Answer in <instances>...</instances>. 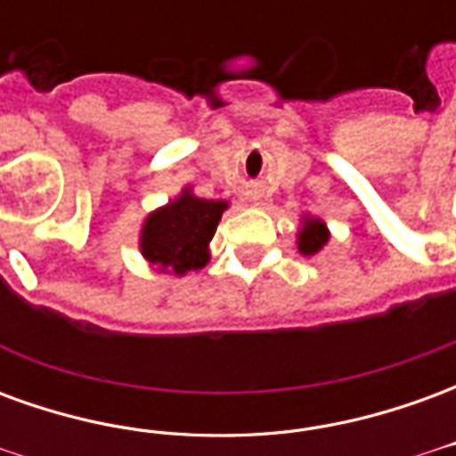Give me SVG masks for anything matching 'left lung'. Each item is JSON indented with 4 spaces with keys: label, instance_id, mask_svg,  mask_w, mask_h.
<instances>
[{
    "label": "left lung",
    "instance_id": "8db88e82",
    "mask_svg": "<svg viewBox=\"0 0 456 456\" xmlns=\"http://www.w3.org/2000/svg\"><path fill=\"white\" fill-rule=\"evenodd\" d=\"M330 241V229H327L325 219L313 217V215H303L300 219V227H297L296 244L297 251L303 256H315Z\"/></svg>",
    "mask_w": 456,
    "mask_h": 456
}]
</instances>
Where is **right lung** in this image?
Here are the masks:
<instances>
[{"mask_svg": "<svg viewBox=\"0 0 456 456\" xmlns=\"http://www.w3.org/2000/svg\"><path fill=\"white\" fill-rule=\"evenodd\" d=\"M227 200H202L192 188L146 215L139 232L141 256L159 273L185 276L209 261V241L217 232Z\"/></svg>", "mask_w": 456, "mask_h": 456, "instance_id": "1", "label": "right lung"}]
</instances>
